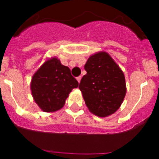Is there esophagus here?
<instances>
[{"label":"esophagus","instance_id":"1","mask_svg":"<svg viewBox=\"0 0 159 159\" xmlns=\"http://www.w3.org/2000/svg\"><path fill=\"white\" fill-rule=\"evenodd\" d=\"M76 80H77V81H78L79 83H80V80H81V76H80H80L77 77Z\"/></svg>","mask_w":159,"mask_h":159}]
</instances>
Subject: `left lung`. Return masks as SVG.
Wrapping results in <instances>:
<instances>
[{
    "mask_svg": "<svg viewBox=\"0 0 159 159\" xmlns=\"http://www.w3.org/2000/svg\"><path fill=\"white\" fill-rule=\"evenodd\" d=\"M84 69L87 74L81 79L79 88L90 111L99 117L115 113L127 92L123 71L105 52L91 56Z\"/></svg>",
    "mask_w": 159,
    "mask_h": 159,
    "instance_id": "left-lung-1",
    "label": "left lung"
}]
</instances>
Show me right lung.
<instances>
[{"label": "right lung", "mask_w": 159, "mask_h": 159, "mask_svg": "<svg viewBox=\"0 0 159 159\" xmlns=\"http://www.w3.org/2000/svg\"><path fill=\"white\" fill-rule=\"evenodd\" d=\"M79 85L69 67L52 58L43 63L31 81V91L36 104L44 112H54L64 107L73 88Z\"/></svg>", "instance_id": "add662e5"}]
</instances>
